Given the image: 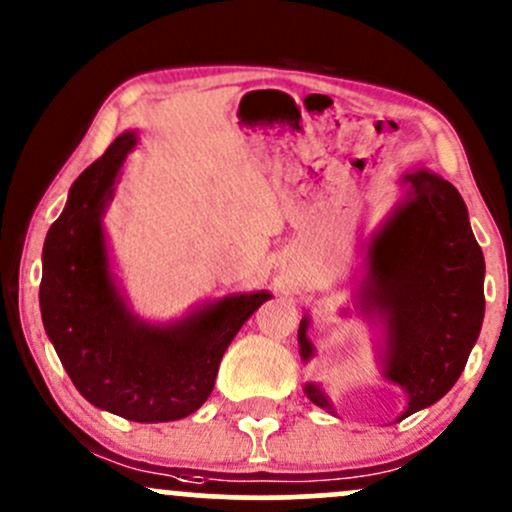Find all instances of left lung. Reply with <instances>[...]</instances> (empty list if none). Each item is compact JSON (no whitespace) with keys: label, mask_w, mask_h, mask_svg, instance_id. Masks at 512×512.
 I'll list each match as a JSON object with an SVG mask.
<instances>
[{"label":"left lung","mask_w":512,"mask_h":512,"mask_svg":"<svg viewBox=\"0 0 512 512\" xmlns=\"http://www.w3.org/2000/svg\"><path fill=\"white\" fill-rule=\"evenodd\" d=\"M407 182L409 199L370 243L361 289L363 303L387 320L385 375L409 395L402 419L457 383L484 320V255L460 192L428 170ZM305 327L308 320L298 342L308 361L313 346ZM305 392L330 409L320 387L305 385Z\"/></svg>","instance_id":"8db88e82"}]
</instances>
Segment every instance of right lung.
Masks as SVG:
<instances>
[{
    "mask_svg": "<svg viewBox=\"0 0 512 512\" xmlns=\"http://www.w3.org/2000/svg\"><path fill=\"white\" fill-rule=\"evenodd\" d=\"M137 144L120 134L76 178L43 248L40 313L64 370L88 402L127 421H175L214 390L223 351L269 293L221 298L173 327L129 315L108 272L101 228L117 170Z\"/></svg>",
    "mask_w": 512,
    "mask_h": 512,
    "instance_id": "obj_1",
    "label": "right lung"
}]
</instances>
